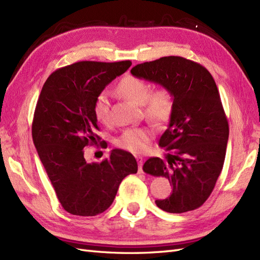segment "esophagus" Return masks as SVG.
I'll return each mask as SVG.
<instances>
[{
	"mask_svg": "<svg viewBox=\"0 0 260 260\" xmlns=\"http://www.w3.org/2000/svg\"><path fill=\"white\" fill-rule=\"evenodd\" d=\"M137 161H138V166H139V173H144L143 170H142V166H143V159L141 156H138L137 157Z\"/></svg>",
	"mask_w": 260,
	"mask_h": 260,
	"instance_id": "1",
	"label": "esophagus"
}]
</instances>
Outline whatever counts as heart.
<instances>
[{
  "instance_id": "obj_1",
  "label": "heart",
  "mask_w": 260,
  "mask_h": 260,
  "mask_svg": "<svg viewBox=\"0 0 260 260\" xmlns=\"http://www.w3.org/2000/svg\"><path fill=\"white\" fill-rule=\"evenodd\" d=\"M117 91L125 99L141 106L144 118L154 124L167 122L172 116L174 108L173 93L168 87H159L152 90L148 80L134 75H128L119 81ZM93 115L99 122L107 123L110 117V99L106 91L94 98ZM152 138L147 128H128L116 139V144L132 153H141L148 148Z\"/></svg>"
}]
</instances>
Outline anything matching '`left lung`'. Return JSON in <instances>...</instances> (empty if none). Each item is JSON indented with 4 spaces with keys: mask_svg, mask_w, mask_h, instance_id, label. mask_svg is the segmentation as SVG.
I'll return each instance as SVG.
<instances>
[{
    "mask_svg": "<svg viewBox=\"0 0 260 260\" xmlns=\"http://www.w3.org/2000/svg\"><path fill=\"white\" fill-rule=\"evenodd\" d=\"M131 74L168 87L174 108L159 144L166 159L150 157L143 171L164 176L172 193L156 200L168 213H185L210 198L224 166L230 128L219 92L211 73L199 62L180 56H167L139 64Z\"/></svg>",
    "mask_w": 260,
    "mask_h": 260,
    "instance_id": "left-lung-1",
    "label": "left lung"
}]
</instances>
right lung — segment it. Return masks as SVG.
I'll use <instances>...</instances> for the list:
<instances>
[{
  "label": "right lung",
  "instance_id": "add662e5",
  "mask_svg": "<svg viewBox=\"0 0 260 260\" xmlns=\"http://www.w3.org/2000/svg\"><path fill=\"white\" fill-rule=\"evenodd\" d=\"M131 64L78 61L50 74L42 88L31 136L57 198L73 215L94 216L105 212L121 181L138 171L135 156L121 149L112 150L100 163L87 162L84 156V148L100 140L92 110L94 98ZM100 145L105 148L104 141Z\"/></svg>",
  "mask_w": 260,
  "mask_h": 260
}]
</instances>
